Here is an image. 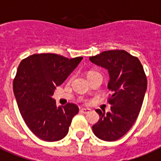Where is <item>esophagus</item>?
Returning <instances> with one entry per match:
<instances>
[{"mask_svg": "<svg viewBox=\"0 0 161 161\" xmlns=\"http://www.w3.org/2000/svg\"><path fill=\"white\" fill-rule=\"evenodd\" d=\"M90 111H91L90 109H85V108H83V109H81L80 110V112L82 114H88Z\"/></svg>", "mask_w": 161, "mask_h": 161, "instance_id": "34e87169", "label": "esophagus"}]
</instances>
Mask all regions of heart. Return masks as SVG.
Listing matches in <instances>:
<instances>
[{"mask_svg":"<svg viewBox=\"0 0 161 161\" xmlns=\"http://www.w3.org/2000/svg\"><path fill=\"white\" fill-rule=\"evenodd\" d=\"M97 72H95V71H89L88 73H87V77L91 76V75H92V74H97Z\"/></svg>","mask_w":161,"mask_h":161,"instance_id":"heart-1","label":"heart"}]
</instances>
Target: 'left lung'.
Here are the masks:
<instances>
[{
  "mask_svg": "<svg viewBox=\"0 0 161 161\" xmlns=\"http://www.w3.org/2000/svg\"><path fill=\"white\" fill-rule=\"evenodd\" d=\"M89 60L106 69L110 75L108 102L110 111L97 110L99 121L92 126L94 134L103 141L113 142L129 132L137 119L147 87V79L137 57L124 50L101 52Z\"/></svg>",
  "mask_w": 161,
  "mask_h": 161,
  "instance_id": "left-lung-1",
  "label": "left lung"
}]
</instances>
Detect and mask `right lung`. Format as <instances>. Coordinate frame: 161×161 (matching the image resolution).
Here are the masks:
<instances>
[{"label": "right lung", "instance_id": "right-lung-1", "mask_svg": "<svg viewBox=\"0 0 161 161\" xmlns=\"http://www.w3.org/2000/svg\"><path fill=\"white\" fill-rule=\"evenodd\" d=\"M82 60L83 57L68 59L43 53L32 55L20 62L13 82L14 94L27 126L43 141L64 138L73 117L78 113L75 104L57 107L51 97Z\"/></svg>", "mask_w": 161, "mask_h": 161}]
</instances>
